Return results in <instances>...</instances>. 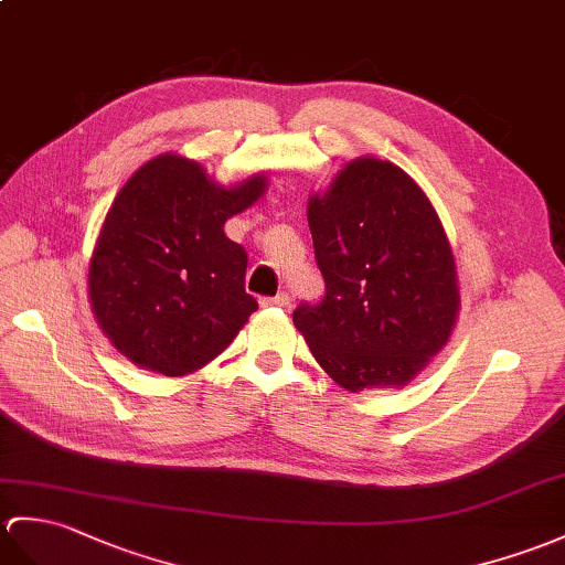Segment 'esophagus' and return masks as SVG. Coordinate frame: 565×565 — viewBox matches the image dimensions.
Returning <instances> with one entry per match:
<instances>
[{"label":"esophagus","mask_w":565,"mask_h":565,"mask_svg":"<svg viewBox=\"0 0 565 565\" xmlns=\"http://www.w3.org/2000/svg\"><path fill=\"white\" fill-rule=\"evenodd\" d=\"M288 300H291V298H288V294H277V296H271V298H262L259 300V303L262 306H265V308H286L288 306Z\"/></svg>","instance_id":"1"}]
</instances>
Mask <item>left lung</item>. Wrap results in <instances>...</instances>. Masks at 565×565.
<instances>
[{"instance_id": "8db88e82", "label": "left lung", "mask_w": 565, "mask_h": 565, "mask_svg": "<svg viewBox=\"0 0 565 565\" xmlns=\"http://www.w3.org/2000/svg\"><path fill=\"white\" fill-rule=\"evenodd\" d=\"M318 306L294 310L315 361L349 392L404 387L448 344L460 288L448 235L424 190L390 161H349L308 202Z\"/></svg>"}]
</instances>
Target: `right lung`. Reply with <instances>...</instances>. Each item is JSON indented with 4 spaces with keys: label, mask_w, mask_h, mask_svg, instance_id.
<instances>
[{
    "label": "right lung",
    "mask_w": 565,
    "mask_h": 565,
    "mask_svg": "<svg viewBox=\"0 0 565 565\" xmlns=\"http://www.w3.org/2000/svg\"><path fill=\"white\" fill-rule=\"evenodd\" d=\"M267 190L265 175L223 188L178 153L143 163L117 192L88 265L103 334L139 369L188 375L226 349L257 300L226 221Z\"/></svg>",
    "instance_id": "obj_1"
}]
</instances>
